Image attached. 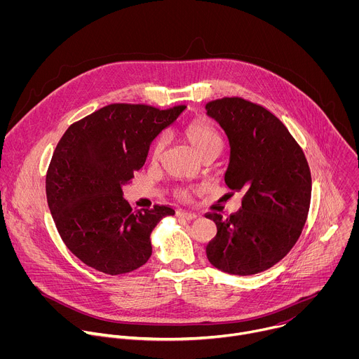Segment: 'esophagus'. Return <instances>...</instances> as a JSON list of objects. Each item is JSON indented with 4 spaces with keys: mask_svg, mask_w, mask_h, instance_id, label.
Listing matches in <instances>:
<instances>
[{
    "mask_svg": "<svg viewBox=\"0 0 359 359\" xmlns=\"http://www.w3.org/2000/svg\"><path fill=\"white\" fill-rule=\"evenodd\" d=\"M177 216H179V217H183V219H186V220H194V219L197 217L196 213L187 212V210H179V212H177Z\"/></svg>",
    "mask_w": 359,
    "mask_h": 359,
    "instance_id": "34e87169",
    "label": "esophagus"
}]
</instances>
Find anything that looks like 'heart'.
I'll return each instance as SVG.
<instances>
[{
	"instance_id": "obj_1",
	"label": "heart",
	"mask_w": 359,
	"mask_h": 359,
	"mask_svg": "<svg viewBox=\"0 0 359 359\" xmlns=\"http://www.w3.org/2000/svg\"><path fill=\"white\" fill-rule=\"evenodd\" d=\"M183 133L187 137V140L191 143V146L197 150V153L200 156L206 155V153L215 150V149H220L222 147V136L219 133V130L216 129V126L206 121V119H193L190 122H187L183 128ZM168 139L165 135L159 136L156 139V142L153 143L151 147V158L158 159L161 158V155L163 153L165 147H166ZM177 196L183 200L190 198V191L183 189L177 191Z\"/></svg>"
}]
</instances>
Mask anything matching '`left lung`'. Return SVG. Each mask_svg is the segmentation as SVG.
I'll use <instances>...</instances> for the list:
<instances>
[{
  "label": "left lung",
  "mask_w": 359,
  "mask_h": 359,
  "mask_svg": "<svg viewBox=\"0 0 359 359\" xmlns=\"http://www.w3.org/2000/svg\"><path fill=\"white\" fill-rule=\"evenodd\" d=\"M206 111L229 137L224 182L244 191L237 213L206 215L217 226L208 259L229 274H257L284 259L301 236L311 201L310 166L285 125L264 107L231 96L209 102Z\"/></svg>",
  "instance_id": "1"
}]
</instances>
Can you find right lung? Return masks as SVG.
Here are the masks:
<instances>
[{"label": "right lung", "mask_w": 359, "mask_h": 359, "mask_svg": "<svg viewBox=\"0 0 359 359\" xmlns=\"http://www.w3.org/2000/svg\"><path fill=\"white\" fill-rule=\"evenodd\" d=\"M184 108L112 104L72 123L58 142L45 179L48 206L62 241L86 266L118 276L149 260L153 229L175 210H132L122 187Z\"/></svg>", "instance_id": "add662e5"}]
</instances>
